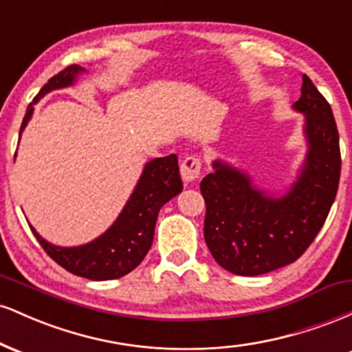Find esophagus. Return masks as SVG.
<instances>
[{
  "instance_id": "obj_1",
  "label": "esophagus",
  "mask_w": 352,
  "mask_h": 352,
  "mask_svg": "<svg viewBox=\"0 0 352 352\" xmlns=\"http://www.w3.org/2000/svg\"><path fill=\"white\" fill-rule=\"evenodd\" d=\"M200 170H201V160L200 157L197 155H190L185 157L184 162L180 165V173L184 182H195L200 177Z\"/></svg>"
}]
</instances>
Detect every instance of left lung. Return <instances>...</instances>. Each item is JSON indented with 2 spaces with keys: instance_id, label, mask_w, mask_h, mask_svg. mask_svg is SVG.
<instances>
[{
  "instance_id": "left-lung-1",
  "label": "left lung",
  "mask_w": 352,
  "mask_h": 352,
  "mask_svg": "<svg viewBox=\"0 0 352 352\" xmlns=\"http://www.w3.org/2000/svg\"><path fill=\"white\" fill-rule=\"evenodd\" d=\"M293 109L305 114L308 153L283 197L254 188L243 172L215 160L200 184L207 205L204 235L221 268L256 276L296 261L324 225L338 193L341 151L333 109L308 76Z\"/></svg>"
}]
</instances>
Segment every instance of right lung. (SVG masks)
Segmentation results:
<instances>
[{"label": "right lung", "instance_id": "obj_1", "mask_svg": "<svg viewBox=\"0 0 352 352\" xmlns=\"http://www.w3.org/2000/svg\"><path fill=\"white\" fill-rule=\"evenodd\" d=\"M86 69L72 64L47 80L39 94L33 99L24 114L19 135L26 127L34 111V104L47 92L74 84L76 78ZM184 188L179 173V159L175 153L160 159H153L145 165L142 175L137 182L131 199L112 227L94 241L72 248L51 245L39 236L33 227L34 236L56 263L78 276L94 281L116 280L125 276L142 263L144 256L151 250L153 230L160 208L168 200L179 195Z\"/></svg>", "mask_w": 352, "mask_h": 352}]
</instances>
